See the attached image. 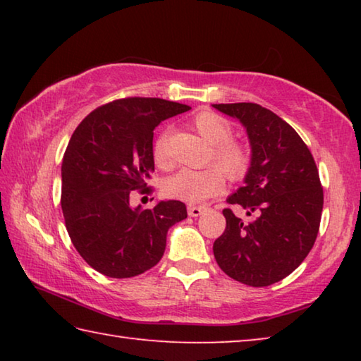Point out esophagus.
I'll use <instances>...</instances> for the list:
<instances>
[{
  "label": "esophagus",
  "mask_w": 361,
  "mask_h": 361,
  "mask_svg": "<svg viewBox=\"0 0 361 361\" xmlns=\"http://www.w3.org/2000/svg\"><path fill=\"white\" fill-rule=\"evenodd\" d=\"M205 210H207L205 207H194V205H189V207H188V215L192 216V218H197V216L202 215V213H204Z\"/></svg>",
  "instance_id": "esophagus-1"
}]
</instances>
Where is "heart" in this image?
<instances>
[{
    "instance_id": "1",
    "label": "heart",
    "mask_w": 361,
    "mask_h": 361,
    "mask_svg": "<svg viewBox=\"0 0 361 361\" xmlns=\"http://www.w3.org/2000/svg\"><path fill=\"white\" fill-rule=\"evenodd\" d=\"M191 124L195 132L212 145L210 161L215 162L229 180H242L248 172L252 157L242 145L231 142L232 126L229 121L213 111H200L194 116ZM152 156L159 167L170 166L166 135H161L154 142ZM221 172L215 167L180 170L164 181V192L183 202L202 204L223 191L224 178Z\"/></svg>"
}]
</instances>
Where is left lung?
<instances>
[{"instance_id":"obj_1","label":"left lung","mask_w":361,"mask_h":361,"mask_svg":"<svg viewBox=\"0 0 361 361\" xmlns=\"http://www.w3.org/2000/svg\"><path fill=\"white\" fill-rule=\"evenodd\" d=\"M213 108L239 121L252 146L243 186L228 197L252 218L243 221L224 209L226 229L213 255L237 282L272 285L290 276L314 247L323 209L319 170L296 130L271 109L256 103Z\"/></svg>"}]
</instances>
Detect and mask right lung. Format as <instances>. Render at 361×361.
<instances>
[{
    "label": "right lung",
    "instance_id": "right-lung-1",
    "mask_svg": "<svg viewBox=\"0 0 361 361\" xmlns=\"http://www.w3.org/2000/svg\"><path fill=\"white\" fill-rule=\"evenodd\" d=\"M191 109L162 99L114 100L94 109L71 135L62 162V212L73 245L97 272L135 277L156 266L167 232L188 216L180 200L130 207L135 189L149 192L152 130Z\"/></svg>",
    "mask_w": 361,
    "mask_h": 361
}]
</instances>
